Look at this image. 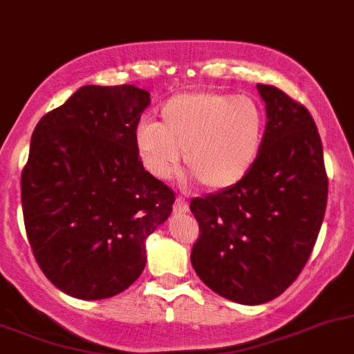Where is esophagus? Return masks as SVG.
Masks as SVG:
<instances>
[{
	"instance_id": "34e87169",
	"label": "esophagus",
	"mask_w": 354,
	"mask_h": 354,
	"mask_svg": "<svg viewBox=\"0 0 354 354\" xmlns=\"http://www.w3.org/2000/svg\"><path fill=\"white\" fill-rule=\"evenodd\" d=\"M188 211V203L185 199H181V197H178L176 203H174V213L176 214H183Z\"/></svg>"
}]
</instances>
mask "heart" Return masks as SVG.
Returning <instances> with one entry per match:
<instances>
[{
  "label": "heart",
  "instance_id": "b5f03b06",
  "mask_svg": "<svg viewBox=\"0 0 354 354\" xmlns=\"http://www.w3.org/2000/svg\"><path fill=\"white\" fill-rule=\"evenodd\" d=\"M162 124L145 118L136 131L143 166L166 180L185 153L187 171L206 190L236 187L255 167L263 148L267 117L250 95L230 92H185L160 108Z\"/></svg>",
  "mask_w": 354,
  "mask_h": 354
}]
</instances>
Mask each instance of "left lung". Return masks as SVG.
Wrapping results in <instances>:
<instances>
[{"mask_svg": "<svg viewBox=\"0 0 354 354\" xmlns=\"http://www.w3.org/2000/svg\"><path fill=\"white\" fill-rule=\"evenodd\" d=\"M267 132L255 167L236 187L190 203L199 223L192 266L214 293L259 306L281 295L309 260L328 196L311 113L272 85H257Z\"/></svg>", "mask_w": 354, "mask_h": 354, "instance_id": "1", "label": "left lung"}]
</instances>
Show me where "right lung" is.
I'll return each instance as SVG.
<instances>
[{"label":"right lung","instance_id":"1","mask_svg":"<svg viewBox=\"0 0 354 354\" xmlns=\"http://www.w3.org/2000/svg\"><path fill=\"white\" fill-rule=\"evenodd\" d=\"M150 92L84 85L35 127L22 171L24 225L54 286L84 300L127 290L147 263V237L174 192L145 171L136 147Z\"/></svg>","mask_w":354,"mask_h":354}]
</instances>
